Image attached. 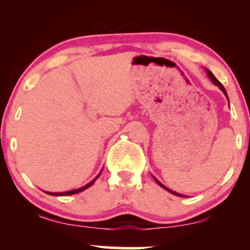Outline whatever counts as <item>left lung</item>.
I'll use <instances>...</instances> for the list:
<instances>
[{
  "label": "left lung",
  "mask_w": 250,
  "mask_h": 250,
  "mask_svg": "<svg viewBox=\"0 0 250 250\" xmlns=\"http://www.w3.org/2000/svg\"><path fill=\"white\" fill-rule=\"evenodd\" d=\"M206 71H207V75H208V77H209V79H210V80H211V81H213V83H214V84H216V85H217V87H219V88L221 89V90H222V91H223V94H225V95H226V97H227V99H228V95H227V91H226V89H225V87H223V85H222V83H221V82L219 81V80H217V79H216V77H215V76L213 75V73H211V71H210V70H209V69H207V68H206ZM154 179H155V177H154ZM155 181H156V182H157V185H160V186H161V187H162V188H165V189H166V190H168V191H169V193H171V194H174V195H177V196H181V197H185V195H181V194H179V193H175V191H173V190H170V189H169V188H167V187H165V186H163V185H162V183H161V182H160V181H159V180H157V179H155Z\"/></svg>",
  "instance_id": "8db88e82"
}]
</instances>
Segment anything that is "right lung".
Wrapping results in <instances>:
<instances>
[{"instance_id":"add662e5","label":"right lung","mask_w":250,"mask_h":250,"mask_svg":"<svg viewBox=\"0 0 250 250\" xmlns=\"http://www.w3.org/2000/svg\"><path fill=\"white\" fill-rule=\"evenodd\" d=\"M99 176H100V174L97 175V176H96L95 179H94L93 181H91V182H89L88 185H85L84 187H82V188L74 189V190H69V191H63V193H49V191H45V193L49 194V195H54V196H68V195H73V194H76V193H81V191L85 190V189L90 187V186H93V185H94V182H95L96 179H97V177H99Z\"/></svg>"}]
</instances>
